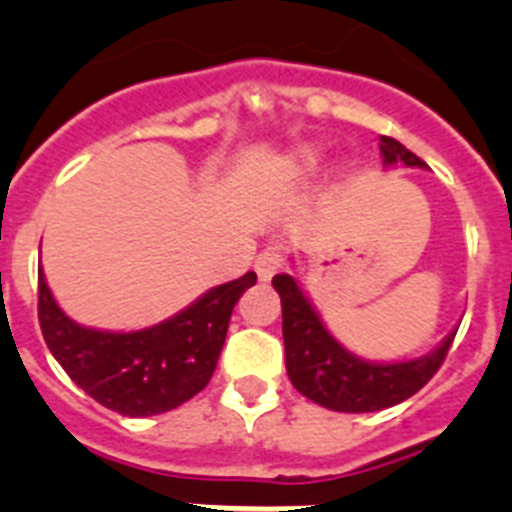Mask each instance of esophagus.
Segmentation results:
<instances>
[{
	"instance_id": "obj_1",
	"label": "esophagus",
	"mask_w": 512,
	"mask_h": 512,
	"mask_svg": "<svg viewBox=\"0 0 512 512\" xmlns=\"http://www.w3.org/2000/svg\"><path fill=\"white\" fill-rule=\"evenodd\" d=\"M284 264V256H282V248L279 246H266L264 251L256 256V274H259L261 282H269Z\"/></svg>"
}]
</instances>
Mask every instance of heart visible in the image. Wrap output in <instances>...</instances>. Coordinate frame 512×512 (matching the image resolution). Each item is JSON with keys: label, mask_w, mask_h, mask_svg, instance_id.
<instances>
[{"label": "heart", "mask_w": 512, "mask_h": 512, "mask_svg": "<svg viewBox=\"0 0 512 512\" xmlns=\"http://www.w3.org/2000/svg\"><path fill=\"white\" fill-rule=\"evenodd\" d=\"M302 164L315 166V156H312V153H305V156H302Z\"/></svg>", "instance_id": "obj_1"}]
</instances>
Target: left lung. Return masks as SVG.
I'll return each mask as SVG.
<instances>
[{"label":"left lung","instance_id":"8db88e82","mask_svg":"<svg viewBox=\"0 0 512 512\" xmlns=\"http://www.w3.org/2000/svg\"><path fill=\"white\" fill-rule=\"evenodd\" d=\"M379 140H382L379 148H382L384 164L425 169V161L402 146L400 140L387 138V135ZM271 284L282 297V336L289 382L295 384V390L302 392L307 400L318 402L328 410L374 413V410L392 408L397 402L408 400L431 382L454 343L456 330L446 336V341L433 354L423 359L397 361V364L364 361L330 336L295 277L277 274Z\"/></svg>","mask_w":512,"mask_h":512}]
</instances>
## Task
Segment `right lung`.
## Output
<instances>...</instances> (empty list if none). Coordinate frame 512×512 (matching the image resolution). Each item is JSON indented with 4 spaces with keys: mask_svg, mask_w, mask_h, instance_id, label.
Listing matches in <instances>:
<instances>
[{
    "mask_svg": "<svg viewBox=\"0 0 512 512\" xmlns=\"http://www.w3.org/2000/svg\"><path fill=\"white\" fill-rule=\"evenodd\" d=\"M256 274L212 287L174 318L133 333L84 328L66 318L38 271V320L43 338L89 397L130 418L166 413L192 400L215 372L235 302Z\"/></svg>",
    "mask_w": 512,
    "mask_h": 512,
    "instance_id": "1",
    "label": "right lung"
}]
</instances>
